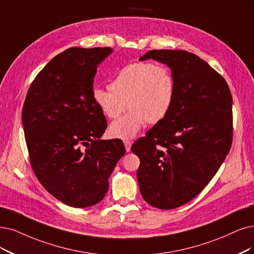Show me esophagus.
I'll return each instance as SVG.
<instances>
[{
    "instance_id": "1",
    "label": "esophagus",
    "mask_w": 254,
    "mask_h": 254,
    "mask_svg": "<svg viewBox=\"0 0 254 254\" xmlns=\"http://www.w3.org/2000/svg\"><path fill=\"white\" fill-rule=\"evenodd\" d=\"M124 143H125L127 152H130V146H132V142H130L129 140H125Z\"/></svg>"
}]
</instances>
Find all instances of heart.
<instances>
[{
	"mask_svg": "<svg viewBox=\"0 0 254 254\" xmlns=\"http://www.w3.org/2000/svg\"><path fill=\"white\" fill-rule=\"evenodd\" d=\"M176 97V81L164 64L136 63L122 68L110 88H95L93 99L102 114L118 118L127 108V115L112 122L109 133L118 139H132L148 124H158L171 112Z\"/></svg>",
	"mask_w": 254,
	"mask_h": 254,
	"instance_id": "heart-1",
	"label": "heart"
}]
</instances>
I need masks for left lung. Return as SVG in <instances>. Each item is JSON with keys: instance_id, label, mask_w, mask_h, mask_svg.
Returning <instances> with one entry per match:
<instances>
[{"instance_id": "left-lung-1", "label": "left lung", "mask_w": 254, "mask_h": 254, "mask_svg": "<svg viewBox=\"0 0 254 254\" xmlns=\"http://www.w3.org/2000/svg\"><path fill=\"white\" fill-rule=\"evenodd\" d=\"M172 70L176 97L168 115L138 139L137 179L149 205L182 206L198 195L219 171L232 142V97L228 84L205 61L184 50H152Z\"/></svg>"}]
</instances>
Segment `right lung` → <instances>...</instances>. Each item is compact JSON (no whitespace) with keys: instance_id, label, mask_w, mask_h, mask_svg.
Segmentation results:
<instances>
[{"instance_id":"obj_1","label":"right lung","mask_w":254,"mask_h":254,"mask_svg":"<svg viewBox=\"0 0 254 254\" xmlns=\"http://www.w3.org/2000/svg\"><path fill=\"white\" fill-rule=\"evenodd\" d=\"M113 52L70 48L56 55L28 90L22 112L33 172L54 198L71 207L99 203L126 148L102 140L107 119L93 99L98 64Z\"/></svg>"}]
</instances>
